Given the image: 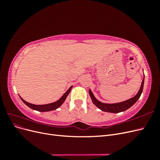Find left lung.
Wrapping results in <instances>:
<instances>
[{
  "label": "left lung",
  "instance_id": "8db88e82",
  "mask_svg": "<svg viewBox=\"0 0 160 160\" xmlns=\"http://www.w3.org/2000/svg\"><path fill=\"white\" fill-rule=\"evenodd\" d=\"M143 83H144V78L142 82L141 87H140V89L138 91V93L136 94V95L134 96L132 98L128 99L125 101H123V102H120V103H104L102 102H100L99 101H98L95 98V96L93 94V93H92L91 89L89 90V95L91 97L92 101H93V104L96 106V107H98L101 110L105 111V112L117 113L122 112V111L127 110L128 109L132 107L133 105H134L135 103H136V101L139 99L140 96H141V95H142L143 89Z\"/></svg>",
  "mask_w": 160,
  "mask_h": 160
}]
</instances>
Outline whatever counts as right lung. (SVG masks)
<instances>
[{"label": "right lung", "instance_id": "1", "mask_svg": "<svg viewBox=\"0 0 160 160\" xmlns=\"http://www.w3.org/2000/svg\"><path fill=\"white\" fill-rule=\"evenodd\" d=\"M72 88V86H71V88L67 90L65 93H64V95H62L61 98L55 102L54 103H49V104H45V105H35V104H32L30 103L27 102L26 101L24 100L23 99H22L21 97V100L23 101V103L26 104L28 108H31L32 109L36 110L38 111H41V112H45V111H52L55 110L57 108H59L60 106L63 103L64 101H65L67 95H69V93H70V91L71 90V88Z\"/></svg>", "mask_w": 160, "mask_h": 160}]
</instances>
